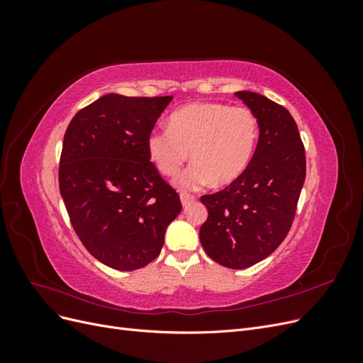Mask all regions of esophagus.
<instances>
[{
	"mask_svg": "<svg viewBox=\"0 0 363 363\" xmlns=\"http://www.w3.org/2000/svg\"><path fill=\"white\" fill-rule=\"evenodd\" d=\"M180 200H182L183 207H188L189 204H192V203L195 201V196H194V195H188V194H182Z\"/></svg>",
	"mask_w": 363,
	"mask_h": 363,
	"instance_id": "34e87169",
	"label": "esophagus"
}]
</instances>
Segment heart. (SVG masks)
Listing matches in <instances>:
<instances>
[{"label":"heart","mask_w":363,"mask_h":363,"mask_svg":"<svg viewBox=\"0 0 363 363\" xmlns=\"http://www.w3.org/2000/svg\"><path fill=\"white\" fill-rule=\"evenodd\" d=\"M259 139V123L248 107L224 103H192L175 111L168 128L147 138L148 157L167 177L179 174L188 152L194 162L175 180L182 191L213 183L227 186L245 172Z\"/></svg>","instance_id":"b5f03b06"}]
</instances>
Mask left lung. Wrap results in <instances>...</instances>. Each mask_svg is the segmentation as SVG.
<instances>
[{
  "mask_svg": "<svg viewBox=\"0 0 363 363\" xmlns=\"http://www.w3.org/2000/svg\"><path fill=\"white\" fill-rule=\"evenodd\" d=\"M259 123V142L245 172L203 195L208 216L200 228L207 256L232 269L268 257L288 236L306 179V152L288 108L256 92L235 94Z\"/></svg>",
  "mask_w": 363,
  "mask_h": 363,
  "instance_id": "8db88e82",
  "label": "left lung"
}]
</instances>
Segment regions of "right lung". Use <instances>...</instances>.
<instances>
[{"mask_svg": "<svg viewBox=\"0 0 363 363\" xmlns=\"http://www.w3.org/2000/svg\"><path fill=\"white\" fill-rule=\"evenodd\" d=\"M172 96L108 94L75 113L63 138L59 188L82 244L104 265L135 271L155 260L180 196L147 151Z\"/></svg>", "mask_w": 363, "mask_h": 363, "instance_id": "1", "label": "right lung"}]
</instances>
